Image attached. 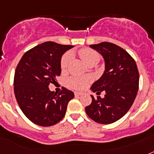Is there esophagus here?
<instances>
[{"label":"esophagus","instance_id":"esophagus-1","mask_svg":"<svg viewBox=\"0 0 154 154\" xmlns=\"http://www.w3.org/2000/svg\"><path fill=\"white\" fill-rule=\"evenodd\" d=\"M74 95L75 97H80V96H82V93H78V92H75Z\"/></svg>","mask_w":154,"mask_h":154}]
</instances>
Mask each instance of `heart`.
Returning <instances> with one entry per match:
<instances>
[{
  "label": "heart",
  "instance_id": "1",
  "mask_svg": "<svg viewBox=\"0 0 154 154\" xmlns=\"http://www.w3.org/2000/svg\"><path fill=\"white\" fill-rule=\"evenodd\" d=\"M80 57L86 65H90L93 63H97L101 59V56L97 52L91 49H82L78 51ZM71 59V53H67L63 56L60 60V69L62 72L66 71ZM91 78L89 77H71L66 81V85L70 89L82 90L84 89Z\"/></svg>",
  "mask_w": 154,
  "mask_h": 154
}]
</instances>
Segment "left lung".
Listing matches in <instances>:
<instances>
[{
	"label": "left lung",
	"instance_id": "obj_1",
	"mask_svg": "<svg viewBox=\"0 0 154 154\" xmlns=\"http://www.w3.org/2000/svg\"><path fill=\"white\" fill-rule=\"evenodd\" d=\"M105 60L104 73L92 85L94 93L105 91V97L94 98L85 107L89 118L100 124H111L121 119L133 105L138 91L139 72L134 58L125 49L109 42L91 45Z\"/></svg>",
	"mask_w": 154,
	"mask_h": 154
}]
</instances>
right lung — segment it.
<instances>
[{
    "instance_id": "add662e5",
    "label": "right lung",
    "mask_w": 154,
    "mask_h": 154,
    "mask_svg": "<svg viewBox=\"0 0 154 154\" xmlns=\"http://www.w3.org/2000/svg\"><path fill=\"white\" fill-rule=\"evenodd\" d=\"M72 45L44 42L23 55L14 74V94L28 119L41 126H51L65 117L74 94L63 87L59 93L49 90L60 76V60Z\"/></svg>"
}]
</instances>
